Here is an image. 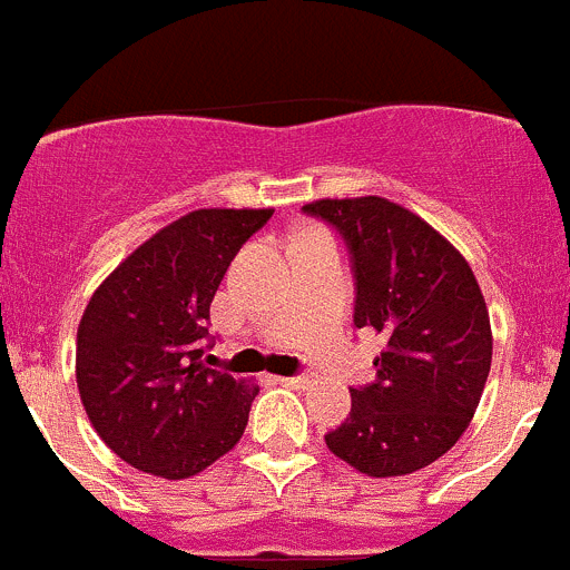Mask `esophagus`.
<instances>
[{"mask_svg": "<svg viewBox=\"0 0 570 570\" xmlns=\"http://www.w3.org/2000/svg\"><path fill=\"white\" fill-rule=\"evenodd\" d=\"M279 381L285 384V387H305L311 379H307V375H282Z\"/></svg>", "mask_w": 570, "mask_h": 570, "instance_id": "34e87169", "label": "esophagus"}]
</instances>
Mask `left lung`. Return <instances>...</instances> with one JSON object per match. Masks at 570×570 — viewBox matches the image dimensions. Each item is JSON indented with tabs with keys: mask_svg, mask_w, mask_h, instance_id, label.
Segmentation results:
<instances>
[{
	"mask_svg": "<svg viewBox=\"0 0 570 570\" xmlns=\"http://www.w3.org/2000/svg\"><path fill=\"white\" fill-rule=\"evenodd\" d=\"M302 212L347 245L353 325L387 338L375 381L350 387V415L327 432V449L370 478L430 466L463 435L492 367L472 268L430 223L384 197L316 200Z\"/></svg>",
	"mask_w": 570,
	"mask_h": 570,
	"instance_id": "1",
	"label": "left lung"
}]
</instances>
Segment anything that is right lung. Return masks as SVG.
<instances>
[{"mask_svg":"<svg viewBox=\"0 0 570 570\" xmlns=\"http://www.w3.org/2000/svg\"><path fill=\"white\" fill-rule=\"evenodd\" d=\"M271 214H186L92 294L78 325V393L101 441L129 466L191 478L243 438L259 387L208 367V311L237 250Z\"/></svg>","mask_w":570,"mask_h":570,"instance_id":"add662e5","label":"right lung"}]
</instances>
